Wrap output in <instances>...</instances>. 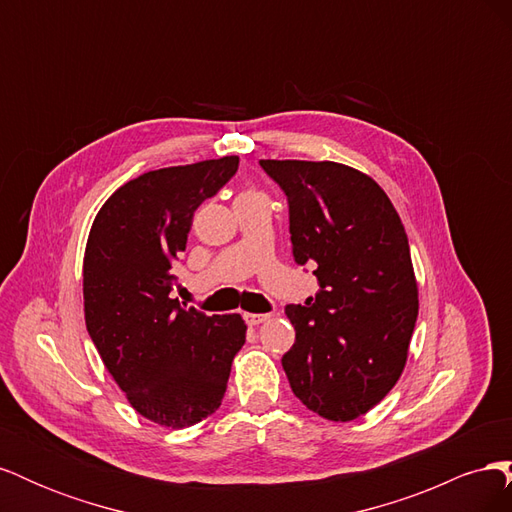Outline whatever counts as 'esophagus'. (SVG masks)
<instances>
[{
    "label": "esophagus",
    "instance_id": "obj_1",
    "mask_svg": "<svg viewBox=\"0 0 512 512\" xmlns=\"http://www.w3.org/2000/svg\"><path fill=\"white\" fill-rule=\"evenodd\" d=\"M243 318L247 324H250V327H258V324L269 320V314H243Z\"/></svg>",
    "mask_w": 512,
    "mask_h": 512
}]
</instances>
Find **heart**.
Instances as JSON below:
<instances>
[{
	"instance_id": "heart-1",
	"label": "heart",
	"mask_w": 512,
	"mask_h": 512,
	"mask_svg": "<svg viewBox=\"0 0 512 512\" xmlns=\"http://www.w3.org/2000/svg\"><path fill=\"white\" fill-rule=\"evenodd\" d=\"M245 194H258V192H252V190H250V192H245Z\"/></svg>"
}]
</instances>
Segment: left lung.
Returning <instances> with one entry per match:
<instances>
[{
  "instance_id": "8db88e82",
  "label": "left lung",
  "mask_w": 512,
  "mask_h": 512,
  "mask_svg": "<svg viewBox=\"0 0 512 512\" xmlns=\"http://www.w3.org/2000/svg\"><path fill=\"white\" fill-rule=\"evenodd\" d=\"M288 196L292 254L312 262L316 299L288 305L292 393L346 423L386 397L408 361L418 286L404 224L380 185L337 162L260 160Z\"/></svg>"
}]
</instances>
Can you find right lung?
<instances>
[{
  "instance_id": "right-lung-1",
  "label": "right lung",
  "mask_w": 512,
  "mask_h": 512,
  "mask_svg": "<svg viewBox=\"0 0 512 512\" xmlns=\"http://www.w3.org/2000/svg\"><path fill=\"white\" fill-rule=\"evenodd\" d=\"M237 168V156H224L149 170L115 190L89 230V337L130 406L162 427H190L218 410L245 344L239 314L207 316L170 299L194 211Z\"/></svg>"
}]
</instances>
